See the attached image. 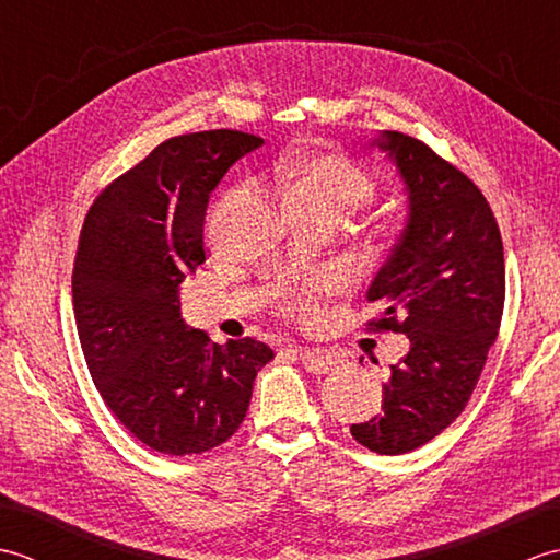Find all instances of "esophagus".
<instances>
[{
  "instance_id": "34e87169",
  "label": "esophagus",
  "mask_w": 560,
  "mask_h": 560,
  "mask_svg": "<svg viewBox=\"0 0 560 560\" xmlns=\"http://www.w3.org/2000/svg\"><path fill=\"white\" fill-rule=\"evenodd\" d=\"M293 353H299V359L303 361V365L307 371L315 373V375H325L329 371H335L337 368V359L327 351H315V349H307V347H295Z\"/></svg>"
}]
</instances>
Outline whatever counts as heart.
Returning a JSON list of instances; mask_svg holds the SVG:
<instances>
[{
    "label": "heart",
    "mask_w": 560,
    "mask_h": 560,
    "mask_svg": "<svg viewBox=\"0 0 560 560\" xmlns=\"http://www.w3.org/2000/svg\"><path fill=\"white\" fill-rule=\"evenodd\" d=\"M273 180L293 207H323L331 211H355L375 199V180L361 163L337 151L295 153L273 163ZM325 291V279L313 277L287 295L291 315H307Z\"/></svg>",
    "instance_id": "obj_1"
}]
</instances>
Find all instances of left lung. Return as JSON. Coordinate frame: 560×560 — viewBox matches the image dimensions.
I'll list each match as a JSON object with an SVG mask.
<instances>
[{"label": "left lung", "instance_id": "8db88e82", "mask_svg": "<svg viewBox=\"0 0 560 560\" xmlns=\"http://www.w3.org/2000/svg\"><path fill=\"white\" fill-rule=\"evenodd\" d=\"M373 144L407 185V225L368 301L371 329L409 337L383 385V411L353 423L355 443L404 455L440 435L467 407L501 327L505 261L501 231L481 189L423 141L380 132Z\"/></svg>", "mask_w": 560, "mask_h": 560}]
</instances>
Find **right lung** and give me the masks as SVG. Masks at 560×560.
<instances>
[{
    "label": "right lung",
    "mask_w": 560,
    "mask_h": 560,
    "mask_svg": "<svg viewBox=\"0 0 560 560\" xmlns=\"http://www.w3.org/2000/svg\"><path fill=\"white\" fill-rule=\"evenodd\" d=\"M261 147L235 129L163 141L93 201L71 301L89 373L129 433L163 455H199L241 428L267 343H213L180 317V283L207 259L209 195Z\"/></svg>",
    "instance_id": "right-lung-1"
}]
</instances>
